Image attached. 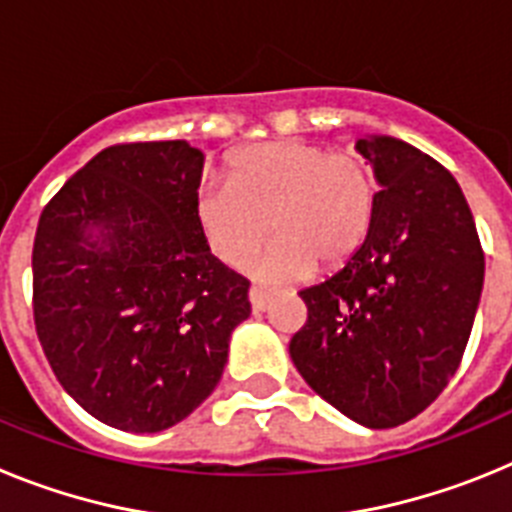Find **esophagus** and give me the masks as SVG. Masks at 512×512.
Listing matches in <instances>:
<instances>
[{
	"label": "esophagus",
	"mask_w": 512,
	"mask_h": 512,
	"mask_svg": "<svg viewBox=\"0 0 512 512\" xmlns=\"http://www.w3.org/2000/svg\"><path fill=\"white\" fill-rule=\"evenodd\" d=\"M248 300H251L253 312H264L271 302V292H266V289H261V287H251V292H248Z\"/></svg>",
	"instance_id": "1"
}]
</instances>
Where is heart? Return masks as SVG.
I'll return each instance as SVG.
<instances>
[{
    "label": "heart",
    "mask_w": 512,
    "mask_h": 512,
    "mask_svg": "<svg viewBox=\"0 0 512 512\" xmlns=\"http://www.w3.org/2000/svg\"><path fill=\"white\" fill-rule=\"evenodd\" d=\"M225 179L228 187L200 192L197 223L210 251L230 269L246 266L271 233L277 243L253 269L259 282H295L312 264L338 269L372 228L377 187L354 153L266 140L235 153Z\"/></svg>",
    "instance_id": "1"
}]
</instances>
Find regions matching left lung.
Listing matches in <instances>:
<instances>
[{"label": "left lung", "mask_w": 512, "mask_h": 512, "mask_svg": "<svg viewBox=\"0 0 512 512\" xmlns=\"http://www.w3.org/2000/svg\"><path fill=\"white\" fill-rule=\"evenodd\" d=\"M356 151L379 184L372 228L338 274L302 289L307 323L289 343L312 390L366 428L423 413L459 369L485 256L454 176L392 135Z\"/></svg>", "instance_id": "1"}]
</instances>
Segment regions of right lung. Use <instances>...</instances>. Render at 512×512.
<instances>
[{"label": "right lung", "mask_w": 512, "mask_h": 512, "mask_svg": "<svg viewBox=\"0 0 512 512\" xmlns=\"http://www.w3.org/2000/svg\"><path fill=\"white\" fill-rule=\"evenodd\" d=\"M202 169L187 140L110 146L40 215V346L63 390L120 431H166L200 408L251 315L248 282L197 223Z\"/></svg>", "instance_id": "add662e5"}]
</instances>
